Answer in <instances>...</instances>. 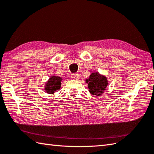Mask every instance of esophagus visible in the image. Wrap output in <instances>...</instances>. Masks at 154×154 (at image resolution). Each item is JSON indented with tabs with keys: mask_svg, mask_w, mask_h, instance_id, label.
<instances>
[{
	"mask_svg": "<svg viewBox=\"0 0 154 154\" xmlns=\"http://www.w3.org/2000/svg\"><path fill=\"white\" fill-rule=\"evenodd\" d=\"M71 78L75 80H78L79 79V75L77 73H73V74H71Z\"/></svg>",
	"mask_w": 154,
	"mask_h": 154,
	"instance_id": "1",
	"label": "esophagus"
}]
</instances>
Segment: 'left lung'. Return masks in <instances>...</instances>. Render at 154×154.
I'll use <instances>...</instances> for the list:
<instances>
[{
  "label": "left lung",
  "instance_id": "left-lung-1",
  "mask_svg": "<svg viewBox=\"0 0 154 154\" xmlns=\"http://www.w3.org/2000/svg\"><path fill=\"white\" fill-rule=\"evenodd\" d=\"M85 81L87 83H88L87 86L90 93L97 96L101 95L104 93L108 85L106 77L100 75L97 72L91 73Z\"/></svg>",
  "mask_w": 154,
  "mask_h": 154
}]
</instances>
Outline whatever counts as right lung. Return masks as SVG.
<instances>
[{"instance_id": "obj_1", "label": "right lung", "mask_w": 154, "mask_h": 154, "mask_svg": "<svg viewBox=\"0 0 154 154\" xmlns=\"http://www.w3.org/2000/svg\"><path fill=\"white\" fill-rule=\"evenodd\" d=\"M62 78L58 76H52L45 85V90L49 94H53L61 88Z\"/></svg>"}]
</instances>
